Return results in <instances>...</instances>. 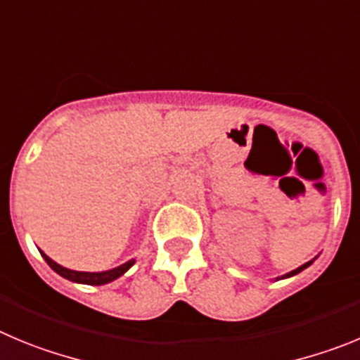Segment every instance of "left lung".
<instances>
[{"label":"left lung","instance_id":"8db88e82","mask_svg":"<svg viewBox=\"0 0 360 360\" xmlns=\"http://www.w3.org/2000/svg\"><path fill=\"white\" fill-rule=\"evenodd\" d=\"M316 258H317V257H316ZM316 258H312V260H309V262H307V264L300 265V267H297V269H294V271H290V273L283 274V276H278V278H276V281H278V280H285V278L296 276V274H300V273H301V271H305V269H307V267H310V265H312V264H314V260H316Z\"/></svg>","mask_w":360,"mask_h":360}]
</instances>
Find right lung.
<instances>
[{"label": "right lung", "instance_id": "obj_1", "mask_svg": "<svg viewBox=\"0 0 360 360\" xmlns=\"http://www.w3.org/2000/svg\"><path fill=\"white\" fill-rule=\"evenodd\" d=\"M39 251H41V249H39ZM41 257L46 260V264L50 265V267L53 269L57 274H60V276L66 278V280H70V281H75V283H84V285L111 283V281H115L116 278H120L122 274L127 273L129 269H131L136 262V260H129V262H125V264L118 265V267L109 269V271H100V273H86V271H73V269L63 267V265H59L57 262L51 260L48 255H44L43 251H41Z\"/></svg>", "mask_w": 360, "mask_h": 360}]
</instances>
